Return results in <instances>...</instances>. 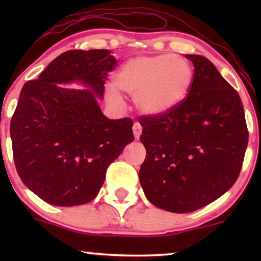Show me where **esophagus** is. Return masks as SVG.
Instances as JSON below:
<instances>
[{
    "mask_svg": "<svg viewBox=\"0 0 261 261\" xmlns=\"http://www.w3.org/2000/svg\"><path fill=\"white\" fill-rule=\"evenodd\" d=\"M133 131H134V136L135 139H139L142 134V126L140 125V122H135L134 126H133Z\"/></svg>",
    "mask_w": 261,
    "mask_h": 261,
    "instance_id": "34e87169",
    "label": "esophagus"
}]
</instances>
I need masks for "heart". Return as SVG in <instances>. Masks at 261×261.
Wrapping results in <instances>:
<instances>
[{
    "label": "heart",
    "instance_id": "obj_1",
    "mask_svg": "<svg viewBox=\"0 0 261 261\" xmlns=\"http://www.w3.org/2000/svg\"><path fill=\"white\" fill-rule=\"evenodd\" d=\"M193 79V68L181 56H137L122 65L114 85L120 92L133 95L139 112L155 116L185 100ZM110 97L114 101L120 100L115 93Z\"/></svg>",
    "mask_w": 261,
    "mask_h": 261
}]
</instances>
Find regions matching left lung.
I'll return each instance as SVG.
<instances>
[{
    "mask_svg": "<svg viewBox=\"0 0 261 261\" xmlns=\"http://www.w3.org/2000/svg\"><path fill=\"white\" fill-rule=\"evenodd\" d=\"M185 58L195 68L185 100L161 115L139 119L146 148L141 187L154 206L175 214L201 208L228 191L248 146L238 92L210 60Z\"/></svg>",
    "mask_w": 261,
    "mask_h": 261,
    "instance_id": "1",
    "label": "left lung"
}]
</instances>
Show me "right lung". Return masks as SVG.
Segmentation results:
<instances>
[{"label": "right lung", "instance_id": "1", "mask_svg": "<svg viewBox=\"0 0 261 261\" xmlns=\"http://www.w3.org/2000/svg\"><path fill=\"white\" fill-rule=\"evenodd\" d=\"M115 66L109 50H68L23 86L10 128L14 164L25 187L45 202L92 201L108 167L134 141L131 119H108L98 106ZM72 82L90 89L61 86Z\"/></svg>", "mask_w": 261, "mask_h": 261}]
</instances>
